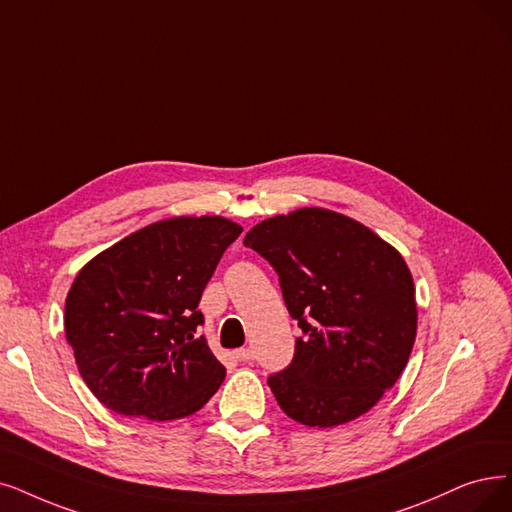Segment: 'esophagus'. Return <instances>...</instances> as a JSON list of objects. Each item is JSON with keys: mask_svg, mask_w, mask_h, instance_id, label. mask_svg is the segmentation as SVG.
Segmentation results:
<instances>
[{"mask_svg": "<svg viewBox=\"0 0 512 512\" xmlns=\"http://www.w3.org/2000/svg\"><path fill=\"white\" fill-rule=\"evenodd\" d=\"M235 357H237V361H252L254 359V351L250 349V346H245V349H237L235 351Z\"/></svg>", "mask_w": 512, "mask_h": 512, "instance_id": "1", "label": "esophagus"}]
</instances>
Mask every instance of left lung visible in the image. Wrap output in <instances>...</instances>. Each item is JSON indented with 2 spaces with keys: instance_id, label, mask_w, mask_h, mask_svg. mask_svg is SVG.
Listing matches in <instances>:
<instances>
[{
  "instance_id": "8db88e82",
  "label": "left lung",
  "mask_w": 512,
  "mask_h": 512,
  "mask_svg": "<svg viewBox=\"0 0 512 512\" xmlns=\"http://www.w3.org/2000/svg\"><path fill=\"white\" fill-rule=\"evenodd\" d=\"M243 245L271 262L302 330L292 363L269 378L281 410L317 428L370 412L416 340V290L403 256L365 224L325 208L262 220Z\"/></svg>"
}]
</instances>
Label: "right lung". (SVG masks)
<instances>
[{
	"instance_id": "obj_1",
	"label": "right lung",
	"mask_w": 512,
	"mask_h": 512,
	"mask_svg": "<svg viewBox=\"0 0 512 512\" xmlns=\"http://www.w3.org/2000/svg\"><path fill=\"white\" fill-rule=\"evenodd\" d=\"M222 216L149 224L81 269L65 302V334L94 397L124 416L166 422L201 410L224 380L197 327L201 292L241 235Z\"/></svg>"
}]
</instances>
